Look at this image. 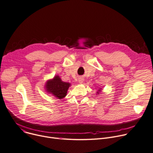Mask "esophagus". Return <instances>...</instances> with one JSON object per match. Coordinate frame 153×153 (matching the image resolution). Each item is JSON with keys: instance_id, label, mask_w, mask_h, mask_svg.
<instances>
[{"instance_id": "esophagus-1", "label": "esophagus", "mask_w": 153, "mask_h": 153, "mask_svg": "<svg viewBox=\"0 0 153 153\" xmlns=\"http://www.w3.org/2000/svg\"><path fill=\"white\" fill-rule=\"evenodd\" d=\"M83 82V79L82 78L79 79V83H82Z\"/></svg>"}]
</instances>
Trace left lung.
<instances>
[{"label": "left lung", "instance_id": "1", "mask_svg": "<svg viewBox=\"0 0 153 153\" xmlns=\"http://www.w3.org/2000/svg\"><path fill=\"white\" fill-rule=\"evenodd\" d=\"M101 89H100H100H98V91H97V94H99V93H100V92L101 91Z\"/></svg>", "mask_w": 153, "mask_h": 153}]
</instances>
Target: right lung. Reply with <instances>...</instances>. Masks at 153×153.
I'll return each mask as SVG.
<instances>
[{
  "label": "right lung",
  "instance_id": "1",
  "mask_svg": "<svg viewBox=\"0 0 153 153\" xmlns=\"http://www.w3.org/2000/svg\"><path fill=\"white\" fill-rule=\"evenodd\" d=\"M71 84L68 82L62 81L59 76H56L53 79L48 80L45 83V90L52 94L56 98L62 99L67 94V91Z\"/></svg>",
  "mask_w": 153,
  "mask_h": 153
}]
</instances>
